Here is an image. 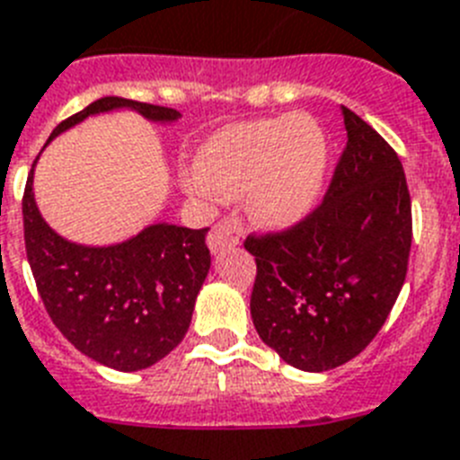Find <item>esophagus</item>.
<instances>
[{
	"label": "esophagus",
	"instance_id": "34e87169",
	"mask_svg": "<svg viewBox=\"0 0 460 460\" xmlns=\"http://www.w3.org/2000/svg\"><path fill=\"white\" fill-rule=\"evenodd\" d=\"M241 238H243V229L238 219H222L219 224H215L210 231V236H208V248H210L212 254H219L224 250H231L241 245Z\"/></svg>",
	"mask_w": 460,
	"mask_h": 460
}]
</instances>
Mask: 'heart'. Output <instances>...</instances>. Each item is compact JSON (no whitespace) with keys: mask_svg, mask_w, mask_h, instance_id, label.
Here are the masks:
<instances>
[{"mask_svg":"<svg viewBox=\"0 0 460 460\" xmlns=\"http://www.w3.org/2000/svg\"><path fill=\"white\" fill-rule=\"evenodd\" d=\"M330 146L306 114L229 123L180 171V184L203 203L245 196L248 217L269 231L302 222L325 191Z\"/></svg>","mask_w":460,"mask_h":460,"instance_id":"obj_1","label":"heart"}]
</instances>
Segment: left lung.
Segmentation results:
<instances>
[{"instance_id":"left-lung-1","label":"left lung","mask_w":460,"mask_h":460,"mask_svg":"<svg viewBox=\"0 0 460 460\" xmlns=\"http://www.w3.org/2000/svg\"><path fill=\"white\" fill-rule=\"evenodd\" d=\"M346 149L325 200L283 234L248 236L254 330L288 365L327 372L367 349L407 276L411 199L402 164L341 105Z\"/></svg>"}]
</instances>
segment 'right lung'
Segmentation results:
<instances>
[{
    "label": "right lung",
    "instance_id": "obj_1",
    "mask_svg": "<svg viewBox=\"0 0 460 460\" xmlns=\"http://www.w3.org/2000/svg\"><path fill=\"white\" fill-rule=\"evenodd\" d=\"M119 110L137 111L164 126L182 117L172 107L107 95L58 123L49 142L88 117ZM37 161L22 196V224L27 261L53 325L76 350L105 367H152L182 341L191 325L196 296L210 271L208 229L154 222L111 245L67 241L37 208Z\"/></svg>",
    "mask_w": 460,
    "mask_h": 460
}]
</instances>
